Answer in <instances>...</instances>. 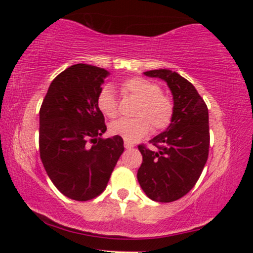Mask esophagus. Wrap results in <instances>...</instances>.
<instances>
[{
  "mask_svg": "<svg viewBox=\"0 0 253 253\" xmlns=\"http://www.w3.org/2000/svg\"><path fill=\"white\" fill-rule=\"evenodd\" d=\"M132 147H134V145H133L132 143H128V141H125V149L129 150V149H132Z\"/></svg>",
  "mask_w": 253,
  "mask_h": 253,
  "instance_id": "obj_1",
  "label": "esophagus"
}]
</instances>
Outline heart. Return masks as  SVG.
Returning <instances> with one entry per match:
<instances>
[{
	"label": "heart",
	"instance_id": "heart-1",
	"mask_svg": "<svg viewBox=\"0 0 253 253\" xmlns=\"http://www.w3.org/2000/svg\"><path fill=\"white\" fill-rule=\"evenodd\" d=\"M123 89L139 100L134 119H119L109 125L112 134L119 135L126 141H136L153 129L167 128L173 117V103L170 97L162 94L161 86L141 77L125 81ZM97 107L107 118L118 115V102L112 86L106 85L97 97Z\"/></svg>",
	"mask_w": 253,
	"mask_h": 253
}]
</instances>
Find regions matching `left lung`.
<instances>
[{
    "mask_svg": "<svg viewBox=\"0 0 253 253\" xmlns=\"http://www.w3.org/2000/svg\"><path fill=\"white\" fill-rule=\"evenodd\" d=\"M144 75L168 84L172 94L173 117L168 128L150 140L158 150L139 145L143 163L136 177L151 200L172 202L193 189L207 162L208 108L195 86L177 72L159 69Z\"/></svg>",
    "mask_w": 253,
    "mask_h": 253,
    "instance_id": "8db88e82",
    "label": "left lung"
}]
</instances>
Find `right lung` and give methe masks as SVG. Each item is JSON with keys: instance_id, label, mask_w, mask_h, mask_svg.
<instances>
[{"instance_id": "1", "label": "right lung", "mask_w": 253, "mask_h": 253, "mask_svg": "<svg viewBox=\"0 0 253 253\" xmlns=\"http://www.w3.org/2000/svg\"><path fill=\"white\" fill-rule=\"evenodd\" d=\"M109 72L76 64L52 81L39 113L40 158L63 195L88 201L106 189L124 152L121 136L107 130L97 97ZM90 144H88V140Z\"/></svg>"}]
</instances>
